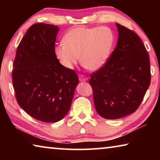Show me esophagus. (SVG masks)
Wrapping results in <instances>:
<instances>
[{"instance_id": "34e87169", "label": "esophagus", "mask_w": 160, "mask_h": 160, "mask_svg": "<svg viewBox=\"0 0 160 160\" xmlns=\"http://www.w3.org/2000/svg\"><path fill=\"white\" fill-rule=\"evenodd\" d=\"M88 80V78L85 76V75H79V80L81 81V82H84V81H87Z\"/></svg>"}]
</instances>
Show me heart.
Here are the masks:
<instances>
[{
  "mask_svg": "<svg viewBox=\"0 0 160 160\" xmlns=\"http://www.w3.org/2000/svg\"><path fill=\"white\" fill-rule=\"evenodd\" d=\"M113 34L107 28H75L56 46L54 53L59 63L71 69L79 60L89 70H97L109 58L113 44Z\"/></svg>",
  "mask_w": 160,
  "mask_h": 160,
  "instance_id": "heart-1",
  "label": "heart"
}]
</instances>
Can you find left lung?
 <instances>
[{
  "label": "left lung",
  "mask_w": 160,
  "mask_h": 160,
  "mask_svg": "<svg viewBox=\"0 0 160 160\" xmlns=\"http://www.w3.org/2000/svg\"><path fill=\"white\" fill-rule=\"evenodd\" d=\"M116 25L117 45L104 66L91 73L90 79L97 112L107 119L135 112L151 80L150 57L140 38L126 27Z\"/></svg>",
  "instance_id": "obj_1"
}]
</instances>
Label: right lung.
<instances>
[{"mask_svg":"<svg viewBox=\"0 0 160 160\" xmlns=\"http://www.w3.org/2000/svg\"><path fill=\"white\" fill-rule=\"evenodd\" d=\"M58 28L36 23L18 45L12 72L18 104L32 117L53 123L67 114L79 83L72 69L61 66L54 53Z\"/></svg>","mask_w":160,"mask_h":160,"instance_id":"add662e5","label":"right lung"}]
</instances>
